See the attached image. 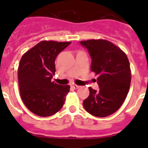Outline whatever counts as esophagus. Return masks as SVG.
<instances>
[{
  "mask_svg": "<svg viewBox=\"0 0 148 148\" xmlns=\"http://www.w3.org/2000/svg\"><path fill=\"white\" fill-rule=\"evenodd\" d=\"M72 87H73V89H75V90H76V89L79 88V87H80V86L76 85V84H73V85H72Z\"/></svg>",
  "mask_w": 148,
  "mask_h": 148,
  "instance_id": "esophagus-1",
  "label": "esophagus"
}]
</instances>
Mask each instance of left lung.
Here are the masks:
<instances>
[{"mask_svg":"<svg viewBox=\"0 0 148 148\" xmlns=\"http://www.w3.org/2000/svg\"><path fill=\"white\" fill-rule=\"evenodd\" d=\"M80 43L91 57L90 70L99 75V90L89 87L84 108L92 116L106 117L118 110L126 99L131 82L130 63L126 54L110 41L92 39Z\"/></svg>","mask_w":148,"mask_h":148,"instance_id":"left-lung-1","label":"left lung"}]
</instances>
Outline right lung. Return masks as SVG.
I'll return each mask as SVG.
<instances>
[{"mask_svg": "<svg viewBox=\"0 0 148 148\" xmlns=\"http://www.w3.org/2000/svg\"><path fill=\"white\" fill-rule=\"evenodd\" d=\"M71 42L42 40L25 53L18 66V84L23 104L32 113L47 117L62 108L69 85L52 82L55 61Z\"/></svg>", "mask_w": 148, "mask_h": 148, "instance_id": "1", "label": "right lung"}]
</instances>
